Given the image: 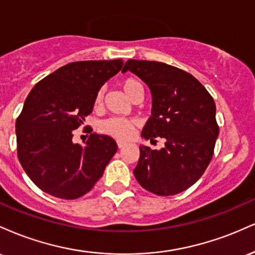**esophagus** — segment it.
I'll return each instance as SVG.
<instances>
[{
	"instance_id": "obj_1",
	"label": "esophagus",
	"mask_w": 255,
	"mask_h": 255,
	"mask_svg": "<svg viewBox=\"0 0 255 255\" xmlns=\"http://www.w3.org/2000/svg\"><path fill=\"white\" fill-rule=\"evenodd\" d=\"M125 146H127V142L121 141V140H119V141H118V147H119V148H124Z\"/></svg>"
}]
</instances>
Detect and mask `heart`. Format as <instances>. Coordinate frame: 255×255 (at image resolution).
I'll list each match as a JSON object with an SVG mask.
<instances>
[{
    "label": "heart",
    "instance_id": "obj_1",
    "mask_svg": "<svg viewBox=\"0 0 255 255\" xmlns=\"http://www.w3.org/2000/svg\"><path fill=\"white\" fill-rule=\"evenodd\" d=\"M120 86L124 90V92L131 99L135 98L137 95L142 93V85L136 78H126L121 80ZM104 92L103 90H99L95 97V109H99L103 105ZM136 127V121L133 119L127 118H110L104 120L99 124V130L105 135L115 137L119 140H127L133 135Z\"/></svg>",
    "mask_w": 255,
    "mask_h": 255
}]
</instances>
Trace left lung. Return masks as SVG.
Returning a JSON list of instances; mask_svg holds the SVG:
<instances>
[{
  "mask_svg": "<svg viewBox=\"0 0 255 255\" xmlns=\"http://www.w3.org/2000/svg\"><path fill=\"white\" fill-rule=\"evenodd\" d=\"M130 71L152 95V116L142 129L146 140L164 139V147L140 146L134 169L146 191L168 197L186 191L203 176L213 156L219 127L216 104L207 90L189 73L156 61L128 60Z\"/></svg>",
  "mask_w": 255,
  "mask_h": 255,
  "instance_id": "1",
  "label": "left lung"
}]
</instances>
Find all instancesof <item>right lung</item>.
Returning <instances> with one entry per match:
<instances>
[{"instance_id":"right-lung-1","label":"right lung","mask_w":255,"mask_h":255,"mask_svg":"<svg viewBox=\"0 0 255 255\" xmlns=\"http://www.w3.org/2000/svg\"><path fill=\"white\" fill-rule=\"evenodd\" d=\"M124 61H79L61 67L31 90L15 124L17 158L43 192L73 200L89 193L118 151L113 137L91 133L85 144L73 136L92 113L105 81Z\"/></svg>"}]
</instances>
